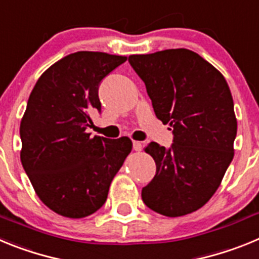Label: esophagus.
<instances>
[{
    "instance_id": "obj_1",
    "label": "esophagus",
    "mask_w": 259,
    "mask_h": 259,
    "mask_svg": "<svg viewBox=\"0 0 259 259\" xmlns=\"http://www.w3.org/2000/svg\"><path fill=\"white\" fill-rule=\"evenodd\" d=\"M134 150H136V152H140V150H143V144L140 143V141H134Z\"/></svg>"
}]
</instances>
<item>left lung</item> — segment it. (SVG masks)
Here are the masks:
<instances>
[{
  "mask_svg": "<svg viewBox=\"0 0 259 259\" xmlns=\"http://www.w3.org/2000/svg\"><path fill=\"white\" fill-rule=\"evenodd\" d=\"M128 62L157 118L174 134L170 149L157 143L145 148L157 171L141 197L164 217L191 214L212 197L233 158L237 120L230 87L214 66L183 48L135 54Z\"/></svg>",
  "mask_w": 259,
  "mask_h": 259,
  "instance_id": "obj_1",
  "label": "left lung"
}]
</instances>
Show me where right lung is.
<instances>
[{"mask_svg": "<svg viewBox=\"0 0 259 259\" xmlns=\"http://www.w3.org/2000/svg\"><path fill=\"white\" fill-rule=\"evenodd\" d=\"M127 57L76 52L38 77L20 122V161L36 194L57 214L84 218L105 203L110 184L132 150L128 137L87 132L101 110L98 87Z\"/></svg>", "mask_w": 259, "mask_h": 259, "instance_id": "right-lung-1", "label": "right lung"}]
</instances>
